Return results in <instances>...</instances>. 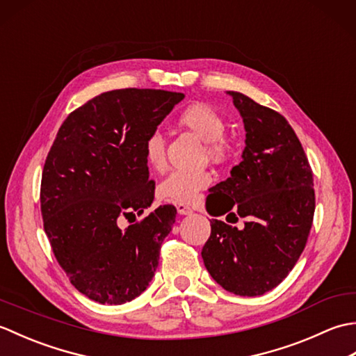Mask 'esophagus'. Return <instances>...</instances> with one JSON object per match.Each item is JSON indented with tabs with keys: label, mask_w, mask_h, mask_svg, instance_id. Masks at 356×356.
Here are the masks:
<instances>
[{
	"label": "esophagus",
	"mask_w": 356,
	"mask_h": 356,
	"mask_svg": "<svg viewBox=\"0 0 356 356\" xmlns=\"http://www.w3.org/2000/svg\"><path fill=\"white\" fill-rule=\"evenodd\" d=\"M176 209H177V213L180 216H190V214H193V209L188 207V205H184V203H179V205H176Z\"/></svg>",
	"instance_id": "esophagus-1"
}]
</instances>
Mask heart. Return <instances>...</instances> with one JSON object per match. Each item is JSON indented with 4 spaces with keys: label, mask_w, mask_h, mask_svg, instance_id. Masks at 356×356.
<instances>
[{
    "label": "heart",
    "mask_w": 356,
    "mask_h": 356,
    "mask_svg": "<svg viewBox=\"0 0 356 356\" xmlns=\"http://www.w3.org/2000/svg\"><path fill=\"white\" fill-rule=\"evenodd\" d=\"M182 127L207 142L211 157L220 159L228 153V143L223 139L225 119L216 108L207 104H193L179 116ZM145 161L153 168H161L165 162V139L161 133L149 134L145 145ZM211 174L207 171H172L157 186L159 197L172 203H190L197 194L211 185Z\"/></svg>",
    "instance_id": "b5f03b06"
}]
</instances>
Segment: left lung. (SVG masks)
<instances>
[{"label":"left lung","instance_id":"left-lung-1","mask_svg":"<svg viewBox=\"0 0 356 356\" xmlns=\"http://www.w3.org/2000/svg\"><path fill=\"white\" fill-rule=\"evenodd\" d=\"M228 95L243 118L246 147L231 177L209 190L207 209L214 217L232 210L228 216L246 222L238 229L213 218L202 259L223 289L257 297L282 283L303 252L315 211L314 174L297 134L280 113L243 93ZM209 206L218 213H211Z\"/></svg>","mask_w":356,"mask_h":356}]
</instances>
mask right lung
<instances>
[{
	"mask_svg": "<svg viewBox=\"0 0 356 356\" xmlns=\"http://www.w3.org/2000/svg\"><path fill=\"white\" fill-rule=\"evenodd\" d=\"M184 97L151 88L102 93L67 116L45 159L44 231L70 283L97 303H128L154 275L176 208L159 207L125 231L118 218L153 203L143 145Z\"/></svg>",
	"mask_w": 356,
	"mask_h": 356,
	"instance_id": "right-lung-1",
	"label": "right lung"
}]
</instances>
